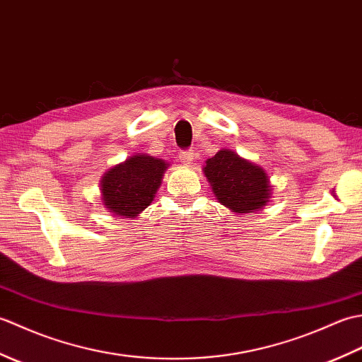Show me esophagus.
Instances as JSON below:
<instances>
[{
    "label": "esophagus",
    "instance_id": "obj_1",
    "mask_svg": "<svg viewBox=\"0 0 362 362\" xmlns=\"http://www.w3.org/2000/svg\"><path fill=\"white\" fill-rule=\"evenodd\" d=\"M179 158L183 165H189L191 161H193V151L189 149H182L179 152Z\"/></svg>",
    "mask_w": 362,
    "mask_h": 362
}]
</instances>
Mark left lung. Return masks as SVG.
I'll use <instances>...</instances> for the list:
<instances>
[{
	"label": "left lung",
	"instance_id": "8db88e82",
	"mask_svg": "<svg viewBox=\"0 0 362 362\" xmlns=\"http://www.w3.org/2000/svg\"><path fill=\"white\" fill-rule=\"evenodd\" d=\"M204 173L218 201L235 213H253L267 202V174L232 151L206 160Z\"/></svg>",
	"mask_w": 362,
	"mask_h": 362
}]
</instances>
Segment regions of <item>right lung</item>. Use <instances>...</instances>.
Segmentation results:
<instances>
[{"instance_id": "1", "label": "right lung", "mask_w": 362, "mask_h": 362, "mask_svg": "<svg viewBox=\"0 0 362 362\" xmlns=\"http://www.w3.org/2000/svg\"><path fill=\"white\" fill-rule=\"evenodd\" d=\"M163 160L134 156L103 179L104 205L117 216L134 218L151 204L166 169Z\"/></svg>"}]
</instances>
